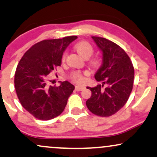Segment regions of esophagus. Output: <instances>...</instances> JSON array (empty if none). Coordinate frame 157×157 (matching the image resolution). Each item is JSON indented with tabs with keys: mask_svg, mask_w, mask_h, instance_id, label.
I'll return each instance as SVG.
<instances>
[{
	"mask_svg": "<svg viewBox=\"0 0 157 157\" xmlns=\"http://www.w3.org/2000/svg\"><path fill=\"white\" fill-rule=\"evenodd\" d=\"M75 88H76V91H81L85 89V87L83 86H76V87Z\"/></svg>",
	"mask_w": 157,
	"mask_h": 157,
	"instance_id": "esophagus-1",
	"label": "esophagus"
}]
</instances>
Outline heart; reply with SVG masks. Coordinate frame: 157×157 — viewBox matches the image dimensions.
I'll list each match as a JSON object with an SVG mask.
<instances>
[{
    "label": "heart",
    "mask_w": 157,
    "mask_h": 157,
    "mask_svg": "<svg viewBox=\"0 0 157 157\" xmlns=\"http://www.w3.org/2000/svg\"><path fill=\"white\" fill-rule=\"evenodd\" d=\"M77 52L83 58H89L92 55L94 52V48L91 46V44H89L87 41H81L77 43L74 46ZM66 58V52H64L62 56V61H65ZM96 63V61H95ZM71 78L74 81L77 83H82L84 81V77L83 76V74L80 71H75L73 72L71 76Z\"/></svg>",
    "instance_id": "1"
}]
</instances>
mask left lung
<instances>
[{
    "mask_svg": "<svg viewBox=\"0 0 157 157\" xmlns=\"http://www.w3.org/2000/svg\"><path fill=\"white\" fill-rule=\"evenodd\" d=\"M92 38L103 53L102 65L94 76L103 84L86 87L91 91V96L86 104L94 114L110 117L128 101L133 89L134 68L127 53L115 43L97 36H92ZM104 84L106 88L103 87Z\"/></svg>",
    "mask_w": 157,
    "mask_h": 157,
    "instance_id": "obj_1",
    "label": "left lung"
}]
</instances>
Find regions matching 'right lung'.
Segmentation results:
<instances>
[{
  "mask_svg": "<svg viewBox=\"0 0 157 157\" xmlns=\"http://www.w3.org/2000/svg\"><path fill=\"white\" fill-rule=\"evenodd\" d=\"M76 36L44 40L23 56L15 73V89L21 105L40 120H50L63 112L75 87L67 81L49 86L47 76L61 64L62 56Z\"/></svg>",
  "mask_w": 157,
  "mask_h": 157,
  "instance_id": "1",
  "label": "right lung"
}]
</instances>
